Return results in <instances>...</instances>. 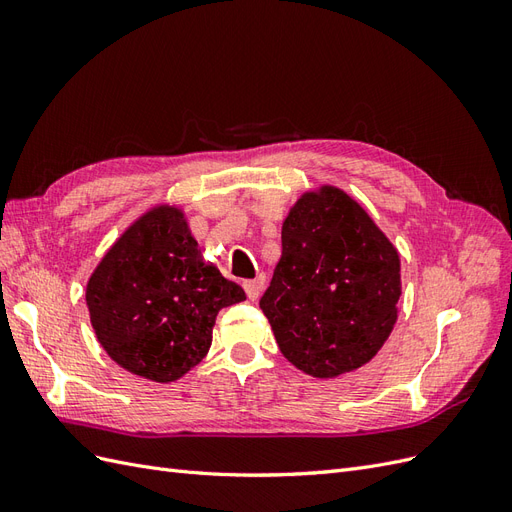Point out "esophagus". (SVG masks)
<instances>
[{
  "mask_svg": "<svg viewBox=\"0 0 512 512\" xmlns=\"http://www.w3.org/2000/svg\"><path fill=\"white\" fill-rule=\"evenodd\" d=\"M243 288H245V292H247V299L256 301V299L260 297L262 288H265V275H258V277H254V280H245V282H243Z\"/></svg>",
  "mask_w": 512,
  "mask_h": 512,
  "instance_id": "1",
  "label": "esophagus"
}]
</instances>
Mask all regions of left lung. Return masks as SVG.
<instances>
[{
    "label": "left lung",
    "mask_w": 512,
    "mask_h": 512,
    "mask_svg": "<svg viewBox=\"0 0 512 512\" xmlns=\"http://www.w3.org/2000/svg\"><path fill=\"white\" fill-rule=\"evenodd\" d=\"M399 297L397 247L369 213L337 185L305 190L260 299L286 359L320 380L363 367L389 339Z\"/></svg>",
    "instance_id": "obj_1"
}]
</instances>
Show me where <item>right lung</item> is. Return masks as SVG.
Wrapping results in <instances>:
<instances>
[{
	"label": "right lung",
	"mask_w": 512,
	"mask_h": 512,
	"mask_svg": "<svg viewBox=\"0 0 512 512\" xmlns=\"http://www.w3.org/2000/svg\"><path fill=\"white\" fill-rule=\"evenodd\" d=\"M85 301L100 346L119 367L170 384L205 359L218 312L245 292L205 262L185 211L158 203L104 252Z\"/></svg>",
	"instance_id": "obj_1"
}]
</instances>
